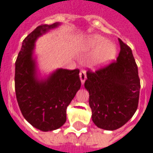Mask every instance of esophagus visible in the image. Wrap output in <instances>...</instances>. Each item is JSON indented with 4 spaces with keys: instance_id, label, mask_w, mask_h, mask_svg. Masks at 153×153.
Segmentation results:
<instances>
[{
    "instance_id": "1",
    "label": "esophagus",
    "mask_w": 153,
    "mask_h": 153,
    "mask_svg": "<svg viewBox=\"0 0 153 153\" xmlns=\"http://www.w3.org/2000/svg\"><path fill=\"white\" fill-rule=\"evenodd\" d=\"M79 76H80V79H81V81H82V83L85 82V81H86V79H87V73H86V71H81Z\"/></svg>"
}]
</instances>
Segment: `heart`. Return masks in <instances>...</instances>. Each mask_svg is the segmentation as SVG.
Masks as SVG:
<instances>
[{"mask_svg":"<svg viewBox=\"0 0 153 153\" xmlns=\"http://www.w3.org/2000/svg\"><path fill=\"white\" fill-rule=\"evenodd\" d=\"M82 50L88 52L94 51L92 63L97 66L109 62L114 58L117 52L113 44L107 42L106 39L97 35L91 36L83 43Z\"/></svg>","mask_w":153,"mask_h":153,"instance_id":"heart-1","label":"heart"}]
</instances>
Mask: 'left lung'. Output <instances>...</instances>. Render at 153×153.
Returning a JSON list of instances; mask_svg holds the SVG:
<instances>
[{"instance_id": "obj_1", "label": "left lung", "mask_w": 153, "mask_h": 153, "mask_svg": "<svg viewBox=\"0 0 153 153\" xmlns=\"http://www.w3.org/2000/svg\"><path fill=\"white\" fill-rule=\"evenodd\" d=\"M117 61L97 70L88 69L85 87L89 91L91 118L99 128L113 131L123 127L138 107L140 79L131 49L119 39Z\"/></svg>"}]
</instances>
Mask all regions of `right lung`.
<instances>
[{
    "mask_svg": "<svg viewBox=\"0 0 153 153\" xmlns=\"http://www.w3.org/2000/svg\"><path fill=\"white\" fill-rule=\"evenodd\" d=\"M57 25H41L31 31L24 39L15 63V91L20 110L28 123L43 131L56 130L66 123L67 106L81 87L79 69H59L45 82L35 77V41Z\"/></svg>",
    "mask_w": 153,
    "mask_h": 153,
    "instance_id": "add662e5",
    "label": "right lung"
}]
</instances>
